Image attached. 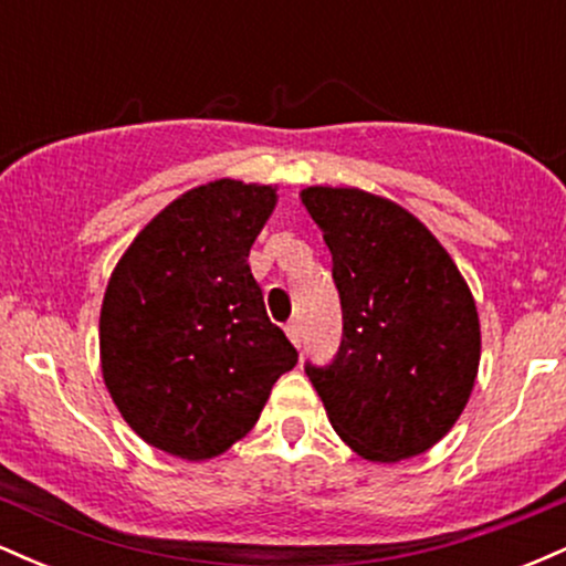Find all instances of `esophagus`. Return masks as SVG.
I'll return each instance as SVG.
<instances>
[{
	"label": "esophagus",
	"mask_w": 566,
	"mask_h": 566,
	"mask_svg": "<svg viewBox=\"0 0 566 566\" xmlns=\"http://www.w3.org/2000/svg\"><path fill=\"white\" fill-rule=\"evenodd\" d=\"M284 333L292 340V346H301V324L297 322H287V327H284Z\"/></svg>",
	"instance_id": "obj_1"
}]
</instances>
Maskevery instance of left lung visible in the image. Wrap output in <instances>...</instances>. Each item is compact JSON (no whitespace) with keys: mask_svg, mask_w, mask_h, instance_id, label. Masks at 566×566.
Listing matches in <instances>:
<instances>
[{"mask_svg":"<svg viewBox=\"0 0 566 566\" xmlns=\"http://www.w3.org/2000/svg\"><path fill=\"white\" fill-rule=\"evenodd\" d=\"M301 201L333 252L343 340L305 365L356 454L399 463L431 450L469 405L482 329L469 284L412 212L361 188L308 186Z\"/></svg>","mask_w":566,"mask_h":566,"instance_id":"1","label":"left lung"}]
</instances>
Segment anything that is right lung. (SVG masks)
<instances>
[{"label":"right lung","mask_w":566,"mask_h":566,"mask_svg":"<svg viewBox=\"0 0 566 566\" xmlns=\"http://www.w3.org/2000/svg\"><path fill=\"white\" fill-rule=\"evenodd\" d=\"M276 186L210 180L143 226L101 305V373L146 444L218 458L252 431L297 350L271 324L250 247Z\"/></svg>","instance_id":"obj_1"}]
</instances>
